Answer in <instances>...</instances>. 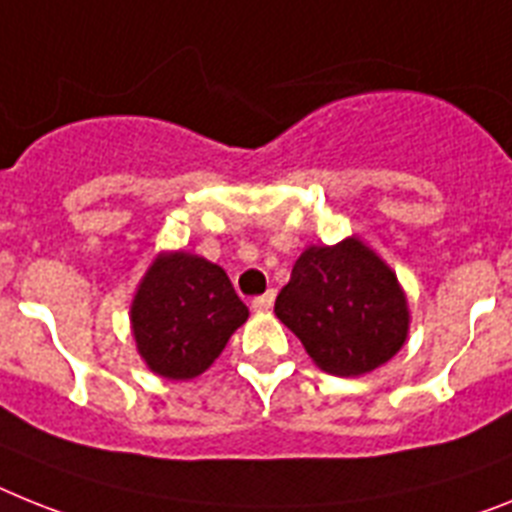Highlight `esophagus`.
<instances>
[{"instance_id":"34e87169","label":"esophagus","mask_w":512,"mask_h":512,"mask_svg":"<svg viewBox=\"0 0 512 512\" xmlns=\"http://www.w3.org/2000/svg\"><path fill=\"white\" fill-rule=\"evenodd\" d=\"M273 302H276V291H265L263 296H255V299H252V309H255V312H268V309L273 307Z\"/></svg>"}]
</instances>
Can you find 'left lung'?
Listing matches in <instances>:
<instances>
[{
	"instance_id": "8db88e82",
	"label": "left lung",
	"mask_w": 512,
	"mask_h": 512,
	"mask_svg": "<svg viewBox=\"0 0 512 512\" xmlns=\"http://www.w3.org/2000/svg\"><path fill=\"white\" fill-rule=\"evenodd\" d=\"M276 315L328 375L356 377L393 359L409 336V304L393 270L356 236L307 247Z\"/></svg>"
}]
</instances>
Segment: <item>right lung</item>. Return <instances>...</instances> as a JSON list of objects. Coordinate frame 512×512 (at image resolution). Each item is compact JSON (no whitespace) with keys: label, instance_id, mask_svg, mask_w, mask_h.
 <instances>
[{"label":"right lung","instance_id":"1","mask_svg":"<svg viewBox=\"0 0 512 512\" xmlns=\"http://www.w3.org/2000/svg\"><path fill=\"white\" fill-rule=\"evenodd\" d=\"M247 317L226 270L190 252L158 255L130 309L137 351L166 380L203 375Z\"/></svg>","mask_w":512,"mask_h":512}]
</instances>
